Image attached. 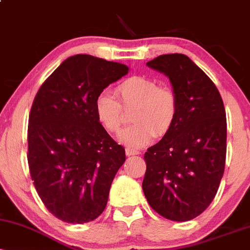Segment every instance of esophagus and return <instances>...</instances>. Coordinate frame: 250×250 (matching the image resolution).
Here are the masks:
<instances>
[{
	"label": "esophagus",
	"mask_w": 250,
	"mask_h": 250,
	"mask_svg": "<svg viewBox=\"0 0 250 250\" xmlns=\"http://www.w3.org/2000/svg\"><path fill=\"white\" fill-rule=\"evenodd\" d=\"M125 154H127V156H131V155H139L140 151L133 148H125Z\"/></svg>",
	"instance_id": "esophagus-1"
}]
</instances>
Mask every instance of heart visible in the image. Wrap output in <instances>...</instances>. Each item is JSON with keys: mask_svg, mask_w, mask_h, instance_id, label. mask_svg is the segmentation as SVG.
Returning <instances> with one entry per match:
<instances>
[{"mask_svg": "<svg viewBox=\"0 0 250 250\" xmlns=\"http://www.w3.org/2000/svg\"><path fill=\"white\" fill-rule=\"evenodd\" d=\"M116 96L102 91L96 96L97 121L108 133L116 134L125 122V107L131 113V125L120 134V141L128 147L141 148L163 136L173 127L177 115V97L171 88L157 85L147 76H131L123 80L115 89Z\"/></svg>", "mask_w": 250, "mask_h": 250, "instance_id": "1", "label": "heart"}]
</instances>
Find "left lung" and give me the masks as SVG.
<instances>
[{
  "label": "left lung",
  "mask_w": 250,
  "mask_h": 250,
  "mask_svg": "<svg viewBox=\"0 0 250 250\" xmlns=\"http://www.w3.org/2000/svg\"><path fill=\"white\" fill-rule=\"evenodd\" d=\"M166 74L177 97L173 127L145 154L142 182L149 206L171 221H189L209 207L223 176L227 119L216 85L183 54L147 62Z\"/></svg>",
  "instance_id": "obj_1"
}]
</instances>
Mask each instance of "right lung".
<instances>
[{
	"mask_svg": "<svg viewBox=\"0 0 250 250\" xmlns=\"http://www.w3.org/2000/svg\"><path fill=\"white\" fill-rule=\"evenodd\" d=\"M128 67L68 57L42 83L29 114L28 165L43 205L68 223L95 220L107 206L125 151L97 121L95 100Z\"/></svg>",
	"mask_w": 250,
	"mask_h": 250,
	"instance_id": "right-lung-1",
	"label": "right lung"
}]
</instances>
